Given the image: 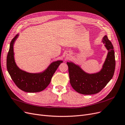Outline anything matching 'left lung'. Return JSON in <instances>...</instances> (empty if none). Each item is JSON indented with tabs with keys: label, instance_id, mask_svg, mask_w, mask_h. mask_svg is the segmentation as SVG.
<instances>
[{
	"label": "left lung",
	"instance_id": "left-lung-1",
	"mask_svg": "<svg viewBox=\"0 0 125 125\" xmlns=\"http://www.w3.org/2000/svg\"><path fill=\"white\" fill-rule=\"evenodd\" d=\"M102 42L108 52L100 71L88 73L74 62H67L71 85L79 93L84 95L96 94L107 85L113 76L115 68L114 48L107 35L104 36Z\"/></svg>",
	"mask_w": 125,
	"mask_h": 125
}]
</instances>
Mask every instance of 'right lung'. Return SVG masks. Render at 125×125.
I'll list each match as a JSON object with an SVG mask.
<instances>
[{
  "label": "right lung",
  "instance_id": "obj_1",
  "mask_svg": "<svg viewBox=\"0 0 125 125\" xmlns=\"http://www.w3.org/2000/svg\"><path fill=\"white\" fill-rule=\"evenodd\" d=\"M17 34L12 40L7 58L8 71L13 81L21 90L29 93L41 92L50 83L51 78L62 61L52 62L45 70L39 73H29L21 70L15 62L13 46L18 38Z\"/></svg>",
  "mask_w": 125,
  "mask_h": 125
}]
</instances>
